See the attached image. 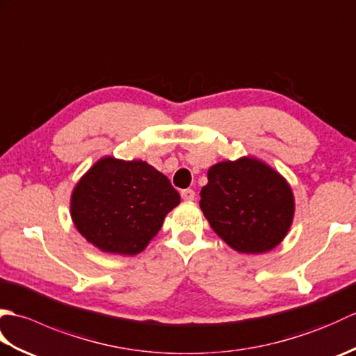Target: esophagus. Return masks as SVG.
Returning a JSON list of instances; mask_svg holds the SVG:
<instances>
[{"label":"esophagus","mask_w":356,"mask_h":356,"mask_svg":"<svg viewBox=\"0 0 356 356\" xmlns=\"http://www.w3.org/2000/svg\"><path fill=\"white\" fill-rule=\"evenodd\" d=\"M180 195H182L184 200H188V202L195 199V193H194V190H190V188H188V190H182Z\"/></svg>","instance_id":"34e87169"}]
</instances>
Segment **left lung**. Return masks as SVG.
<instances>
[{
  "mask_svg": "<svg viewBox=\"0 0 356 356\" xmlns=\"http://www.w3.org/2000/svg\"><path fill=\"white\" fill-rule=\"evenodd\" d=\"M200 197L211 228L238 252L270 251L293 218L291 186L275 170L251 157L211 166Z\"/></svg>",
  "mask_w": 356,
  "mask_h": 356,
  "instance_id": "obj_1",
  "label": "left lung"
}]
</instances>
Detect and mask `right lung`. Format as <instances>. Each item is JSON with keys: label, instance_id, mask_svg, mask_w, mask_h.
Wrapping results in <instances>:
<instances>
[{"label": "right lung", "instance_id": "obj_1", "mask_svg": "<svg viewBox=\"0 0 356 356\" xmlns=\"http://www.w3.org/2000/svg\"><path fill=\"white\" fill-rule=\"evenodd\" d=\"M180 203L166 176L142 161L104 157L72 194V218L81 236L104 252L134 255Z\"/></svg>", "mask_w": 356, "mask_h": 356}]
</instances>
